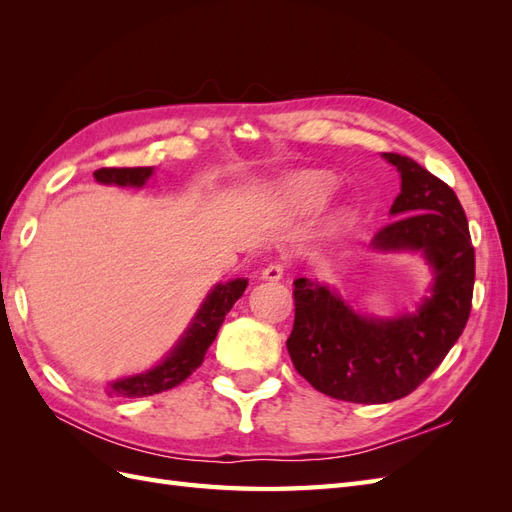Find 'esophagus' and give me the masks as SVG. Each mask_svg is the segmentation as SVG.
I'll use <instances>...</instances> for the list:
<instances>
[{"label":"esophagus","mask_w":512,"mask_h":512,"mask_svg":"<svg viewBox=\"0 0 512 512\" xmlns=\"http://www.w3.org/2000/svg\"><path fill=\"white\" fill-rule=\"evenodd\" d=\"M284 269H286L284 262L275 260V262H271V265L262 269L260 277H262V280H267V282H277V280H282V277H284Z\"/></svg>","instance_id":"esophagus-1"}]
</instances>
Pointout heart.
Segmentation results:
<instances>
[{
	"label": "heart",
	"mask_w": 512,
	"mask_h": 512,
	"mask_svg": "<svg viewBox=\"0 0 512 512\" xmlns=\"http://www.w3.org/2000/svg\"><path fill=\"white\" fill-rule=\"evenodd\" d=\"M292 192L303 203L318 205L331 192V179L324 173H305L292 179Z\"/></svg>",
	"instance_id": "obj_1"
}]
</instances>
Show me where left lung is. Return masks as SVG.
I'll return each instance as SVG.
<instances>
[{
	"label": "left lung",
	"instance_id": "obj_1",
	"mask_svg": "<svg viewBox=\"0 0 512 512\" xmlns=\"http://www.w3.org/2000/svg\"><path fill=\"white\" fill-rule=\"evenodd\" d=\"M401 192L371 245L423 252L433 269L431 297L416 314L374 320L318 282L294 280V327L286 342L294 369L316 391L352 404H389L425 382L466 329L474 290V245L451 185L399 153Z\"/></svg>",
	"mask_w": 512,
	"mask_h": 512
}]
</instances>
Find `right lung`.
I'll return each instance as SVG.
<instances>
[{"mask_svg":"<svg viewBox=\"0 0 512 512\" xmlns=\"http://www.w3.org/2000/svg\"><path fill=\"white\" fill-rule=\"evenodd\" d=\"M151 166H138V168H100L94 173L96 181L100 183H115V185H136L141 188L145 181L151 177ZM247 280H232L228 284H218L205 299L203 307L198 309L190 329L179 339V344L168 352L166 359L145 374L123 378L111 384L108 395L119 397H147L156 395L168 389H175L185 378L192 376L205 361V354L213 344L215 335H218L226 314L230 307L237 303L243 294Z\"/></svg>","mask_w":512,"mask_h":512,"instance_id":"1","label":"right lung"}]
</instances>
